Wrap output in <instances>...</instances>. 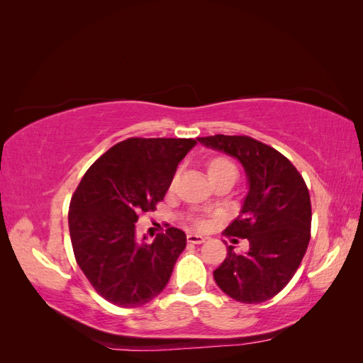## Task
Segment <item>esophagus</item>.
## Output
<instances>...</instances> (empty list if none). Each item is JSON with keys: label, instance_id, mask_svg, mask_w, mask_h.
I'll return each mask as SVG.
<instances>
[{"label": "esophagus", "instance_id": "34e87169", "mask_svg": "<svg viewBox=\"0 0 363 363\" xmlns=\"http://www.w3.org/2000/svg\"><path fill=\"white\" fill-rule=\"evenodd\" d=\"M186 239H188L189 244H203L206 238L201 236V235H195V233H189L188 236H186Z\"/></svg>", "mask_w": 363, "mask_h": 363}]
</instances>
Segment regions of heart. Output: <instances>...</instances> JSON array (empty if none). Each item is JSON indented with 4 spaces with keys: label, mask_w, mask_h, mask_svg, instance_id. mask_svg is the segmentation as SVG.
<instances>
[{
    "label": "heart",
    "mask_w": 363,
    "mask_h": 363,
    "mask_svg": "<svg viewBox=\"0 0 363 363\" xmlns=\"http://www.w3.org/2000/svg\"><path fill=\"white\" fill-rule=\"evenodd\" d=\"M206 167H207L208 177L212 179V182L221 179V177H225V175H233V177H236V174H238L235 162L227 156H213L212 159H208ZM179 175H180V169L174 174V177L171 180V188L175 183H177ZM194 224L200 227V225H203V221L200 218H196V219H194Z\"/></svg>",
    "instance_id": "obj_1"
}]
</instances>
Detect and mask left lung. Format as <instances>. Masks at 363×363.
I'll list each match as a JSON object with an SVG mask.
<instances>
[{"mask_svg":"<svg viewBox=\"0 0 363 363\" xmlns=\"http://www.w3.org/2000/svg\"><path fill=\"white\" fill-rule=\"evenodd\" d=\"M199 140L236 157L250 183L240 215L224 230L225 236L247 239L250 248L242 255L228 245L213 279L239 303L271 300L291 281L309 245V189L291 160L260 140L245 135H215ZM238 239H233L235 244Z\"/></svg>","mask_w":363,"mask_h":363,"instance_id":"obj_1","label":"left lung"}]
</instances>
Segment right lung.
<instances>
[{
  "label": "right lung",
  "instance_id": "obj_1",
  "mask_svg": "<svg viewBox=\"0 0 363 363\" xmlns=\"http://www.w3.org/2000/svg\"><path fill=\"white\" fill-rule=\"evenodd\" d=\"M195 144V139L128 138L96 159L77 186L68 213L74 256L108 303L125 309L144 306L168 284L186 235L169 227L152 244L138 242L136 223L142 213L156 211Z\"/></svg>",
  "mask_w": 363,
  "mask_h": 363
}]
</instances>
